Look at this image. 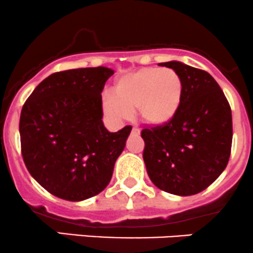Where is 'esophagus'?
<instances>
[{"mask_svg": "<svg viewBox=\"0 0 253 253\" xmlns=\"http://www.w3.org/2000/svg\"><path fill=\"white\" fill-rule=\"evenodd\" d=\"M131 134H134V135H140V129L139 127H136V126H134L131 129Z\"/></svg>", "mask_w": 253, "mask_h": 253, "instance_id": "esophagus-1", "label": "esophagus"}]
</instances>
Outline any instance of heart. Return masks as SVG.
<instances>
[{
  "mask_svg": "<svg viewBox=\"0 0 253 253\" xmlns=\"http://www.w3.org/2000/svg\"><path fill=\"white\" fill-rule=\"evenodd\" d=\"M113 91L114 96L104 98V108L114 118L126 119L135 112L142 123L164 126L181 108L184 86L174 70L142 67L122 76Z\"/></svg>",
  "mask_w": 253,
  "mask_h": 253,
  "instance_id": "b5f03b06",
  "label": "heart"
}]
</instances>
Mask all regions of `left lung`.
I'll return each mask as SVG.
<instances>
[{"mask_svg":"<svg viewBox=\"0 0 253 253\" xmlns=\"http://www.w3.org/2000/svg\"><path fill=\"white\" fill-rule=\"evenodd\" d=\"M159 65L181 76L183 101L169 123L142 130V157L157 188L176 196H193L208 188L229 162L231 108L207 71L179 61Z\"/></svg>","mask_w":253,"mask_h":253,"instance_id":"8db88e82","label":"left lung"}]
</instances>
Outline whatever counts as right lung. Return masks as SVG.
<instances>
[{
    "label": "right lung",
    "instance_id": "1",
    "mask_svg": "<svg viewBox=\"0 0 253 253\" xmlns=\"http://www.w3.org/2000/svg\"><path fill=\"white\" fill-rule=\"evenodd\" d=\"M108 67L55 72L24 103L19 119L23 161L42 188L57 198L81 202L101 193L131 126H104L102 91Z\"/></svg>",
    "mask_w": 253,
    "mask_h": 253
}]
</instances>
